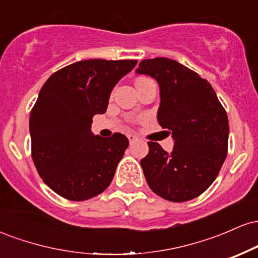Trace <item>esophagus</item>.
Here are the masks:
<instances>
[{"label": "esophagus", "mask_w": 258, "mask_h": 258, "mask_svg": "<svg viewBox=\"0 0 258 258\" xmlns=\"http://www.w3.org/2000/svg\"><path fill=\"white\" fill-rule=\"evenodd\" d=\"M127 138H128L130 143H131V144H133V143H135V142H137L138 139H139V138L137 137V136L132 135V133H130V135H127Z\"/></svg>", "instance_id": "esophagus-1"}]
</instances>
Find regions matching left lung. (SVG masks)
Listing matches in <instances>:
<instances>
[{"instance_id": "obj_1", "label": "left lung", "mask_w": 258, "mask_h": 258, "mask_svg": "<svg viewBox=\"0 0 258 258\" xmlns=\"http://www.w3.org/2000/svg\"><path fill=\"white\" fill-rule=\"evenodd\" d=\"M136 72L158 81L159 125L174 141L170 154L148 142L149 153L141 160L148 184L168 201L194 199L214 183L226 160L227 112L210 82L178 61L144 59Z\"/></svg>"}]
</instances>
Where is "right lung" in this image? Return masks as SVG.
I'll use <instances>...</instances> for the list:
<instances>
[{"label": "right lung", "mask_w": 258, "mask_h": 258, "mask_svg": "<svg viewBox=\"0 0 258 258\" xmlns=\"http://www.w3.org/2000/svg\"><path fill=\"white\" fill-rule=\"evenodd\" d=\"M136 64L88 59L58 70L44 82L30 112L31 156L54 193L84 201L111 183L128 139L121 133L94 136L92 117L104 114L112 88Z\"/></svg>", "instance_id": "right-lung-1"}]
</instances>
